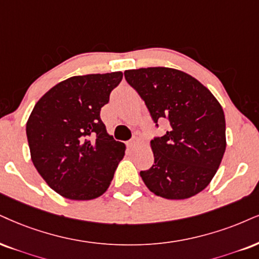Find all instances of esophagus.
I'll return each instance as SVG.
<instances>
[{
  "instance_id": "1",
  "label": "esophagus",
  "mask_w": 259,
  "mask_h": 259,
  "mask_svg": "<svg viewBox=\"0 0 259 259\" xmlns=\"http://www.w3.org/2000/svg\"><path fill=\"white\" fill-rule=\"evenodd\" d=\"M138 142H139L138 137H133V138L127 143V146H128V148H135V146L138 144Z\"/></svg>"
}]
</instances>
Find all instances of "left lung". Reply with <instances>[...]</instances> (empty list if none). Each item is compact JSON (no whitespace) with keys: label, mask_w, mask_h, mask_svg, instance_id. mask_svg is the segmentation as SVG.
I'll return each instance as SVG.
<instances>
[{"label":"left lung","mask_w":259,"mask_h":259,"mask_svg":"<svg viewBox=\"0 0 259 259\" xmlns=\"http://www.w3.org/2000/svg\"><path fill=\"white\" fill-rule=\"evenodd\" d=\"M126 81L145 102L155 126L164 120V136L151 140L155 162L140 171L146 187L165 199L199 193L216 174L226 150L222 107L203 84L167 67L124 71Z\"/></svg>","instance_id":"1"}]
</instances>
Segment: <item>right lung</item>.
Instances as JSON below:
<instances>
[{
    "label": "right lung",
    "mask_w": 259,
    "mask_h": 259,
    "mask_svg": "<svg viewBox=\"0 0 259 259\" xmlns=\"http://www.w3.org/2000/svg\"><path fill=\"white\" fill-rule=\"evenodd\" d=\"M121 80V72L72 76L50 89L28 117L32 162L65 198L94 199L113 180L126 146L108 135L100 114Z\"/></svg>",
    "instance_id": "add662e5"
}]
</instances>
